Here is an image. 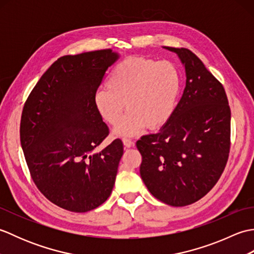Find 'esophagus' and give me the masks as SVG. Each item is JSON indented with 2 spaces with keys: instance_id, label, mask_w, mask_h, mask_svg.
<instances>
[{
  "instance_id": "34e87169",
  "label": "esophagus",
  "mask_w": 254,
  "mask_h": 254,
  "mask_svg": "<svg viewBox=\"0 0 254 254\" xmlns=\"http://www.w3.org/2000/svg\"><path fill=\"white\" fill-rule=\"evenodd\" d=\"M122 142H123V145H124V146H126V147H132L133 146V145H134V143H133V141H132V139H130V138H123L122 139Z\"/></svg>"
}]
</instances>
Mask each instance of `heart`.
Wrapping results in <instances>:
<instances>
[{"label": "heart", "mask_w": 254, "mask_h": 254, "mask_svg": "<svg viewBox=\"0 0 254 254\" xmlns=\"http://www.w3.org/2000/svg\"><path fill=\"white\" fill-rule=\"evenodd\" d=\"M181 88V76L174 63L147 58H128L112 69L107 88L94 95L102 120L118 124L117 135H133L147 126L158 128L169 121Z\"/></svg>", "instance_id": "b5f03b06"}]
</instances>
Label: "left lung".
<instances>
[{"label": "left lung", "instance_id": "left-lung-1", "mask_svg": "<svg viewBox=\"0 0 254 254\" xmlns=\"http://www.w3.org/2000/svg\"><path fill=\"white\" fill-rule=\"evenodd\" d=\"M180 58L186 87L169 121L136 142L139 174L153 195L186 206L212 190L227 164L230 108L222 83L186 48L164 47Z\"/></svg>", "mask_w": 254, "mask_h": 254}]
</instances>
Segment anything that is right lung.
I'll return each instance as SVG.
<instances>
[{
    "instance_id": "obj_1",
    "label": "right lung",
    "mask_w": 254,
    "mask_h": 254,
    "mask_svg": "<svg viewBox=\"0 0 254 254\" xmlns=\"http://www.w3.org/2000/svg\"><path fill=\"white\" fill-rule=\"evenodd\" d=\"M111 49L64 56L42 75L20 119V144L38 190L59 207L85 213L110 196L123 155L121 139L95 148L109 128L94 105Z\"/></svg>"
}]
</instances>
